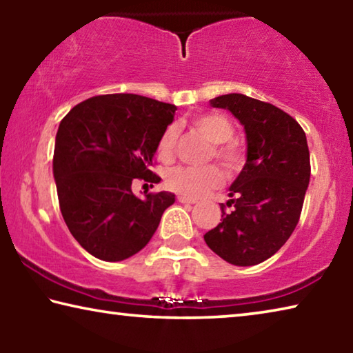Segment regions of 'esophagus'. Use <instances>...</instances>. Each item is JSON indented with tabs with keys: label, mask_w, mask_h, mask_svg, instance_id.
I'll use <instances>...</instances> for the list:
<instances>
[{
	"label": "esophagus",
	"mask_w": 353,
	"mask_h": 353,
	"mask_svg": "<svg viewBox=\"0 0 353 353\" xmlns=\"http://www.w3.org/2000/svg\"><path fill=\"white\" fill-rule=\"evenodd\" d=\"M177 201L181 202V204H196V199L187 198V196H177Z\"/></svg>",
	"instance_id": "obj_1"
}]
</instances>
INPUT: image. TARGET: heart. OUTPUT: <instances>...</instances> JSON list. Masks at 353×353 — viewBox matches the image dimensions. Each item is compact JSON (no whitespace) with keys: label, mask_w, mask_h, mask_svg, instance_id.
Here are the masks:
<instances>
[{"label":"heart","mask_w":353,"mask_h":353,"mask_svg":"<svg viewBox=\"0 0 353 353\" xmlns=\"http://www.w3.org/2000/svg\"><path fill=\"white\" fill-rule=\"evenodd\" d=\"M191 124L213 143L210 155L223 165L227 172H235L243 163V149L235 141H230L234 137V124L224 115L219 113H201L191 118ZM177 140L176 126L166 128L157 141V155L162 160H170L174 154ZM223 182V174L218 166L207 165L201 168L193 166H179L166 172L165 183L170 190L187 198H201L208 191L216 188Z\"/></svg>","instance_id":"b5f03b06"}]
</instances>
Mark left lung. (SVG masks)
Instances as JSON below:
<instances>
[{"label":"left lung","mask_w":353,"mask_h":353,"mask_svg":"<svg viewBox=\"0 0 353 353\" xmlns=\"http://www.w3.org/2000/svg\"><path fill=\"white\" fill-rule=\"evenodd\" d=\"M244 126L246 163L221 204L223 221L204 235L207 246L235 266H254L272 256L301 218L310 183L307 137L294 118L270 103L229 93L210 99Z\"/></svg>","instance_id":"obj_1"}]
</instances>
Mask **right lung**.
Returning a JSON list of instances; mask_svg holds the SVG:
<instances>
[{"label":"right lung","instance_id":"right-lung-1","mask_svg":"<svg viewBox=\"0 0 353 353\" xmlns=\"http://www.w3.org/2000/svg\"><path fill=\"white\" fill-rule=\"evenodd\" d=\"M176 110L140 94H101L59 124L52 159L59 205L71 235L97 259L121 261L140 252L174 204L170 191L139 198L132 185L160 182L151 165Z\"/></svg>","mask_w":353,"mask_h":353}]
</instances>
